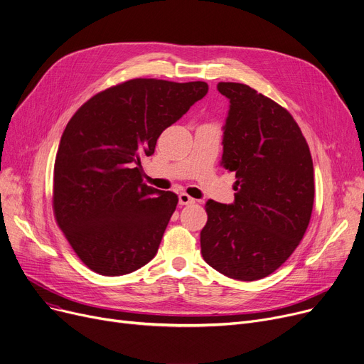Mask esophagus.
<instances>
[{
  "label": "esophagus",
  "mask_w": 364,
  "mask_h": 364,
  "mask_svg": "<svg viewBox=\"0 0 364 364\" xmlns=\"http://www.w3.org/2000/svg\"><path fill=\"white\" fill-rule=\"evenodd\" d=\"M178 202H180V205H191V203H195V199H193L191 196H188L187 193H180V195H178Z\"/></svg>",
  "instance_id": "1"
}]
</instances>
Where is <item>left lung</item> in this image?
I'll return each instance as SVG.
<instances>
[{
  "label": "left lung",
  "instance_id": "8db88e82",
  "mask_svg": "<svg viewBox=\"0 0 364 364\" xmlns=\"http://www.w3.org/2000/svg\"><path fill=\"white\" fill-rule=\"evenodd\" d=\"M230 100L221 165L235 173L234 203L208 200L205 262L232 279L256 281L293 255L310 223L314 180L309 144L293 115L247 85L221 82Z\"/></svg>",
  "mask_w": 364,
  "mask_h": 364
}]
</instances>
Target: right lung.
<instances>
[{
	"instance_id": "1",
	"label": "right lung",
	"mask_w": 364,
	"mask_h": 364,
	"mask_svg": "<svg viewBox=\"0 0 364 364\" xmlns=\"http://www.w3.org/2000/svg\"><path fill=\"white\" fill-rule=\"evenodd\" d=\"M205 82L132 79L85 102L61 136L53 206L58 227L96 274L118 277L151 262L178 198L143 183L141 156L208 93Z\"/></svg>"
}]
</instances>
